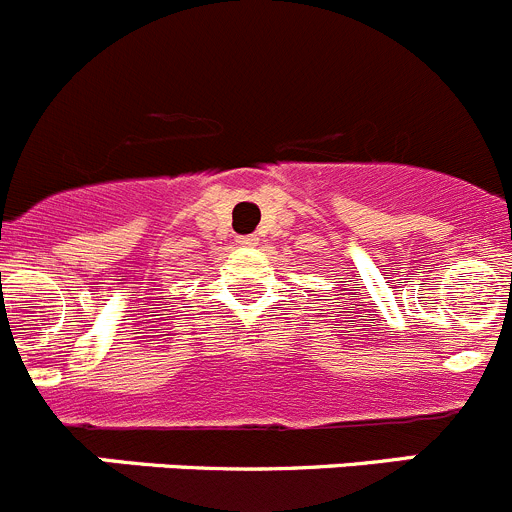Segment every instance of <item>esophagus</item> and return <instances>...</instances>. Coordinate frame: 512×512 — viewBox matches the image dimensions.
Segmentation results:
<instances>
[{
    "label": "esophagus",
    "instance_id": "obj_1",
    "mask_svg": "<svg viewBox=\"0 0 512 512\" xmlns=\"http://www.w3.org/2000/svg\"><path fill=\"white\" fill-rule=\"evenodd\" d=\"M240 245L242 247H255L257 245V234H242Z\"/></svg>",
    "mask_w": 512,
    "mask_h": 512
}]
</instances>
